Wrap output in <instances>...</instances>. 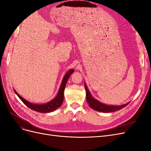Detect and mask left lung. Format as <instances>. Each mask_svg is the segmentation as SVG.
<instances>
[{
    "label": "left lung",
    "instance_id": "obj_1",
    "mask_svg": "<svg viewBox=\"0 0 151 151\" xmlns=\"http://www.w3.org/2000/svg\"><path fill=\"white\" fill-rule=\"evenodd\" d=\"M85 86V89L86 92V99L87 102H88L89 106L93 108L94 110L103 113H111V112H115L116 111L120 110V109H122L123 108L125 107L127 105L129 104L130 102L127 103L125 104L122 105H108L106 104H104L101 102H100L96 99H95L94 97L92 96L89 90L88 89L87 85L84 83Z\"/></svg>",
    "mask_w": 151,
    "mask_h": 151
}]
</instances>
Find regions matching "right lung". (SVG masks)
I'll return each instance as SVG.
<instances>
[{
	"label": "right lung",
	"instance_id": "add662e5",
	"mask_svg": "<svg viewBox=\"0 0 151 151\" xmlns=\"http://www.w3.org/2000/svg\"><path fill=\"white\" fill-rule=\"evenodd\" d=\"M74 71V69H72H72H70L66 73L62 79L61 85L60 86V88H59L57 96L52 100H51V101L46 103H44V104L31 103L28 101H26V99H24L23 98L21 97V96L16 92L15 89H14V92L17 95V96L20 98L21 101L30 109L40 113L52 112V111H53L54 110H55V109H57V108H58L62 105L63 101V92H64V89L65 88L67 82L68 78H69L70 76L72 74Z\"/></svg>",
	"mask_w": 151,
	"mask_h": 151
}]
</instances>
